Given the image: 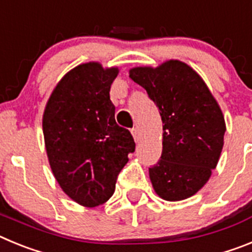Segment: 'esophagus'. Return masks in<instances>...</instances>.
<instances>
[{
	"mask_svg": "<svg viewBox=\"0 0 252 252\" xmlns=\"http://www.w3.org/2000/svg\"><path fill=\"white\" fill-rule=\"evenodd\" d=\"M131 133H132L133 139H135V141L136 142H139L140 140H141V133H140L139 127H133L132 130H131Z\"/></svg>",
	"mask_w": 252,
	"mask_h": 252,
	"instance_id": "34e87169",
	"label": "esophagus"
}]
</instances>
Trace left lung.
<instances>
[{
	"mask_svg": "<svg viewBox=\"0 0 252 252\" xmlns=\"http://www.w3.org/2000/svg\"><path fill=\"white\" fill-rule=\"evenodd\" d=\"M130 78L145 88L164 124L161 157L149 169L155 192L165 201L192 197L207 183L223 148L221 108L203 79L179 60L133 68Z\"/></svg>",
	"mask_w": 252,
	"mask_h": 252,
	"instance_id": "obj_1",
	"label": "left lung"
}]
</instances>
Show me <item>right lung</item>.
I'll use <instances>...</instances> for the list:
<instances>
[{
  "label": "right lung",
  "mask_w": 252,
  "mask_h": 252,
  "mask_svg": "<svg viewBox=\"0 0 252 252\" xmlns=\"http://www.w3.org/2000/svg\"><path fill=\"white\" fill-rule=\"evenodd\" d=\"M117 68L86 63L66 73L51 93L43 117L50 168L73 201L103 204L115 192L120 171L135 151L127 128L116 124L110 99Z\"/></svg>",
  "instance_id": "obj_1"
}]
</instances>
